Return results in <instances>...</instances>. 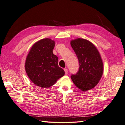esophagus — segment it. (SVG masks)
<instances>
[{
	"label": "esophagus",
	"instance_id": "34e87169",
	"mask_svg": "<svg viewBox=\"0 0 125 125\" xmlns=\"http://www.w3.org/2000/svg\"><path fill=\"white\" fill-rule=\"evenodd\" d=\"M64 71L65 72V74H68V69L67 68H65L64 69Z\"/></svg>",
	"mask_w": 125,
	"mask_h": 125
}]
</instances>
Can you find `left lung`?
I'll return each mask as SVG.
<instances>
[{
    "label": "left lung",
    "mask_w": 125,
    "mask_h": 125,
    "mask_svg": "<svg viewBox=\"0 0 125 125\" xmlns=\"http://www.w3.org/2000/svg\"><path fill=\"white\" fill-rule=\"evenodd\" d=\"M79 62V69L71 78L74 85L82 91L93 89L103 73V63L97 48L89 41L78 38L70 41Z\"/></svg>",
    "instance_id": "1"
}]
</instances>
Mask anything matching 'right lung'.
Here are the masks:
<instances>
[{
    "instance_id": "obj_1",
    "label": "right lung",
    "mask_w": 125,
    "mask_h": 125,
    "mask_svg": "<svg viewBox=\"0 0 125 125\" xmlns=\"http://www.w3.org/2000/svg\"><path fill=\"white\" fill-rule=\"evenodd\" d=\"M55 45L51 39H42L33 44L26 58V74L34 84L41 88L53 85L65 73L58 66V57L52 52Z\"/></svg>"
}]
</instances>
